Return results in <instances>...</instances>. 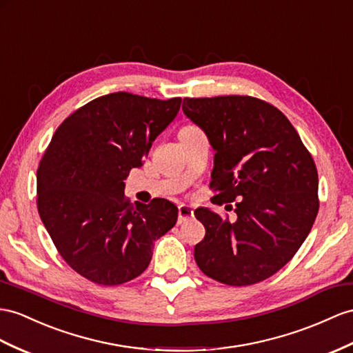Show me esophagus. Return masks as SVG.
I'll return each instance as SVG.
<instances>
[{
	"label": "esophagus",
	"instance_id": "34e87169",
	"mask_svg": "<svg viewBox=\"0 0 353 353\" xmlns=\"http://www.w3.org/2000/svg\"><path fill=\"white\" fill-rule=\"evenodd\" d=\"M192 218H194L192 207H189L186 204H180L179 205V219H177V222L179 223H183V222L192 219Z\"/></svg>",
	"mask_w": 353,
	"mask_h": 353
}]
</instances>
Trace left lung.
I'll list each match as a JSON object with an SVG mask.
<instances>
[{"label":"left lung","instance_id":"8db88e82","mask_svg":"<svg viewBox=\"0 0 353 353\" xmlns=\"http://www.w3.org/2000/svg\"><path fill=\"white\" fill-rule=\"evenodd\" d=\"M183 113L214 150L213 203L236 201V222L205 207L194 256L205 276L231 286L265 280L304 243L319 210L318 170L288 117L248 95L185 98Z\"/></svg>","mask_w":353,"mask_h":353}]
</instances>
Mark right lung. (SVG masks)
<instances>
[{
	"instance_id": "add662e5",
	"label": "right lung",
	"mask_w": 353,
	"mask_h": 353,
	"mask_svg": "<svg viewBox=\"0 0 353 353\" xmlns=\"http://www.w3.org/2000/svg\"><path fill=\"white\" fill-rule=\"evenodd\" d=\"M182 98L114 92L70 114L37 170V207L65 263L90 282L121 285L148 268L153 243L177 222V205L126 200L125 182L158 135L174 121Z\"/></svg>"
}]
</instances>
